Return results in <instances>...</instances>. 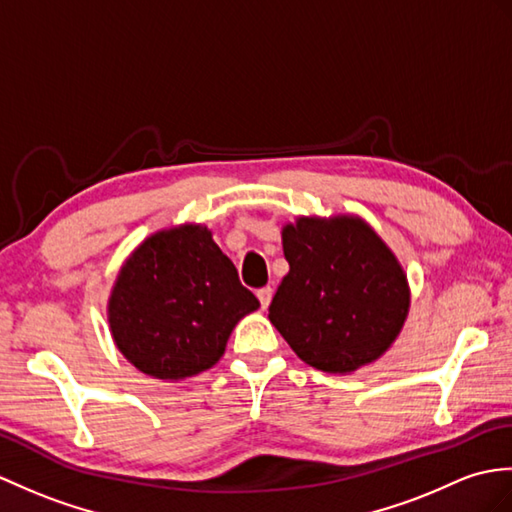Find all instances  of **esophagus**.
Instances as JSON below:
<instances>
[{"label":"esophagus","instance_id":"esophagus-1","mask_svg":"<svg viewBox=\"0 0 512 512\" xmlns=\"http://www.w3.org/2000/svg\"><path fill=\"white\" fill-rule=\"evenodd\" d=\"M257 299H259V303H261V307H266L270 305V301H272V288L270 285H266V288H261V290H257Z\"/></svg>","mask_w":512,"mask_h":512}]
</instances>
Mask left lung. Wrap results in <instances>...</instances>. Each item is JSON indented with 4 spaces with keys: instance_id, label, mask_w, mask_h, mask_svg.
Returning a JSON list of instances; mask_svg holds the SVG:
<instances>
[{
    "instance_id": "8db88e82",
    "label": "left lung",
    "mask_w": 512,
    "mask_h": 512,
    "mask_svg": "<svg viewBox=\"0 0 512 512\" xmlns=\"http://www.w3.org/2000/svg\"><path fill=\"white\" fill-rule=\"evenodd\" d=\"M290 272L270 303V323L318 371L351 373L390 349L406 323L410 288L397 257L358 216L285 224Z\"/></svg>"
}]
</instances>
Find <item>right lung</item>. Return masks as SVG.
Here are the masks:
<instances>
[{
	"label": "right lung",
	"instance_id": "right-lung-1",
	"mask_svg": "<svg viewBox=\"0 0 512 512\" xmlns=\"http://www.w3.org/2000/svg\"><path fill=\"white\" fill-rule=\"evenodd\" d=\"M257 296L202 224L146 237L126 259L109 299L117 349L141 373L185 379L216 364Z\"/></svg>",
	"mask_w": 512,
	"mask_h": 512
}]
</instances>
